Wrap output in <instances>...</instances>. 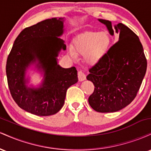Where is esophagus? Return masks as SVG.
I'll list each match as a JSON object with an SVG mask.
<instances>
[{
	"mask_svg": "<svg viewBox=\"0 0 151 151\" xmlns=\"http://www.w3.org/2000/svg\"><path fill=\"white\" fill-rule=\"evenodd\" d=\"M78 79L79 81H82L86 79V74L83 71H79L78 72Z\"/></svg>",
	"mask_w": 151,
	"mask_h": 151,
	"instance_id": "obj_1",
	"label": "esophagus"
}]
</instances>
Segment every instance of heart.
Listing matches in <instances>:
<instances>
[{
	"label": "heart",
	"mask_w": 151,
	"mask_h": 151,
	"mask_svg": "<svg viewBox=\"0 0 151 151\" xmlns=\"http://www.w3.org/2000/svg\"><path fill=\"white\" fill-rule=\"evenodd\" d=\"M111 40L108 32H83L74 40V47L70 46L68 52L72 58H76L77 53L84 55V60L89 65L97 64L106 56L110 48Z\"/></svg>",
	"instance_id": "obj_1"
}]
</instances>
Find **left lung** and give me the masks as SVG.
Instances as JSON below:
<instances>
[{"instance_id":"8db88e82","label":"left lung","mask_w":151,"mask_h":151,"mask_svg":"<svg viewBox=\"0 0 151 151\" xmlns=\"http://www.w3.org/2000/svg\"><path fill=\"white\" fill-rule=\"evenodd\" d=\"M109 33L119 35V40L99 63L89 69L86 77L94 85L89 104L96 111L115 112L128 106L136 96L146 72L147 60L138 36L127 26L112 27L109 20L98 19Z\"/></svg>"}]
</instances>
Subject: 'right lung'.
I'll return each instance as SVG.
<instances>
[{
  "mask_svg": "<svg viewBox=\"0 0 151 151\" xmlns=\"http://www.w3.org/2000/svg\"><path fill=\"white\" fill-rule=\"evenodd\" d=\"M64 32V18L47 19L26 27L15 39L6 63L10 93L19 107L37 116L53 115L65 104L67 90L78 81L74 67L62 68L58 57L66 45L60 36ZM37 64H36V62ZM43 72L39 88H28L25 78L29 65Z\"/></svg>",
  "mask_w": 151,
  "mask_h": 151,
  "instance_id": "right-lung-1",
  "label": "right lung"
}]
</instances>
